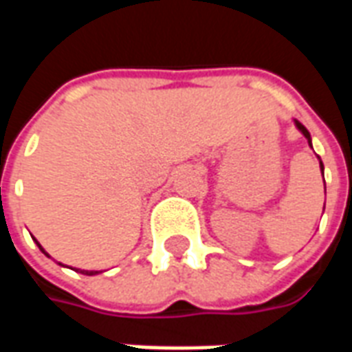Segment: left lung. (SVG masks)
<instances>
[{"label":"left lung","instance_id":"obj_1","mask_svg":"<svg viewBox=\"0 0 352 352\" xmlns=\"http://www.w3.org/2000/svg\"><path fill=\"white\" fill-rule=\"evenodd\" d=\"M296 126H298V130L302 131L303 135H305V139H307V143L311 145V135H309V131H307V128H305L302 122H298V120H296ZM320 168H322V171H324V166H322V162H320ZM322 177H324V173H322Z\"/></svg>","mask_w":352,"mask_h":352}]
</instances>
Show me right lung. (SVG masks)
<instances>
[{"label":"right lung","mask_w":352,"mask_h":352,"mask_svg":"<svg viewBox=\"0 0 352 352\" xmlns=\"http://www.w3.org/2000/svg\"><path fill=\"white\" fill-rule=\"evenodd\" d=\"M39 247H41V245H39ZM41 251H43V249H41ZM43 252H45V251H43ZM45 254H47V252H45ZM77 272H79V270H77ZM80 273H85V275H96L98 272H85V270H80Z\"/></svg>","instance_id":"obj_1"}]
</instances>
